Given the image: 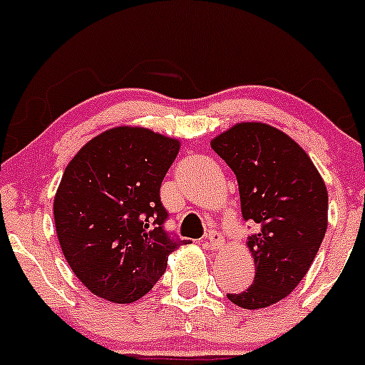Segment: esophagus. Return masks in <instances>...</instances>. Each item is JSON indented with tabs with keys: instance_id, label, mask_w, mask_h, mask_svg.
Listing matches in <instances>:
<instances>
[{
	"instance_id": "obj_1",
	"label": "esophagus",
	"mask_w": 365,
	"mask_h": 365,
	"mask_svg": "<svg viewBox=\"0 0 365 365\" xmlns=\"http://www.w3.org/2000/svg\"><path fill=\"white\" fill-rule=\"evenodd\" d=\"M225 239L222 237V234L216 230H210L206 235V244L211 247V250H220L223 246Z\"/></svg>"
}]
</instances>
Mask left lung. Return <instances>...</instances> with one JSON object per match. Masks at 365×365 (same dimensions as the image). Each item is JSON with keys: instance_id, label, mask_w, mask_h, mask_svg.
<instances>
[{"instance_id": "left-lung-1", "label": "left lung", "mask_w": 365, "mask_h": 365, "mask_svg": "<svg viewBox=\"0 0 365 365\" xmlns=\"http://www.w3.org/2000/svg\"><path fill=\"white\" fill-rule=\"evenodd\" d=\"M239 183L244 220H253L247 250L253 284L227 294L234 305L259 310L294 291L310 270L327 230V189L308 154L267 123H237L211 140Z\"/></svg>"}]
</instances>
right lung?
Returning a JSON list of instances; mask_svg holds the SVG:
<instances>
[{"mask_svg": "<svg viewBox=\"0 0 365 365\" xmlns=\"http://www.w3.org/2000/svg\"><path fill=\"white\" fill-rule=\"evenodd\" d=\"M180 140L143 126H115L71 159L53 199L62 253L88 291L107 302L133 303L166 270L187 241L163 230L159 189Z\"/></svg>", "mask_w": 365, "mask_h": 365, "instance_id": "1", "label": "right lung"}]
</instances>
